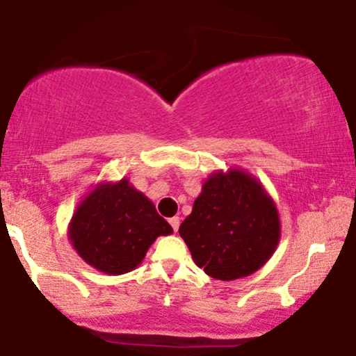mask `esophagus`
<instances>
[{
	"mask_svg": "<svg viewBox=\"0 0 356 356\" xmlns=\"http://www.w3.org/2000/svg\"><path fill=\"white\" fill-rule=\"evenodd\" d=\"M169 222H170V226H172L174 232H177L179 226H181V219H179L177 216H175V218H170V219H169Z\"/></svg>",
	"mask_w": 356,
	"mask_h": 356,
	"instance_id": "esophagus-1",
	"label": "esophagus"
}]
</instances>
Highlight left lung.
<instances>
[{"label":"left lung","instance_id":"obj_1","mask_svg":"<svg viewBox=\"0 0 356 356\" xmlns=\"http://www.w3.org/2000/svg\"><path fill=\"white\" fill-rule=\"evenodd\" d=\"M179 234L206 275L232 281L268 263L280 243L281 222L261 181L231 167L206 179Z\"/></svg>","mask_w":356,"mask_h":356}]
</instances>
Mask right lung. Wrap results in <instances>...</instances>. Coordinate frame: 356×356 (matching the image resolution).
Here are the masks:
<instances>
[{"label": "right lung", "instance_id": "obj_1", "mask_svg": "<svg viewBox=\"0 0 356 356\" xmlns=\"http://www.w3.org/2000/svg\"><path fill=\"white\" fill-rule=\"evenodd\" d=\"M169 234L170 224L127 177L97 184L68 224V239L81 259L112 276L136 269L154 241Z\"/></svg>", "mask_w": 356, "mask_h": 356}]
</instances>
